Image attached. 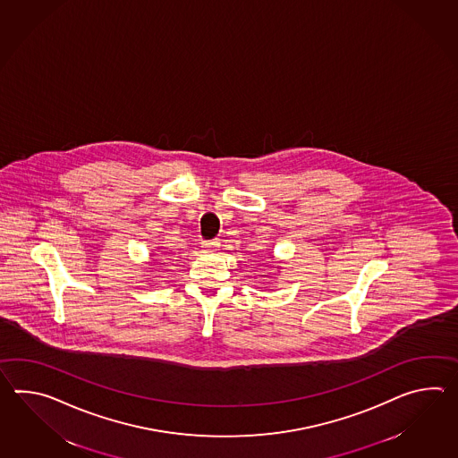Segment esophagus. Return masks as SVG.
I'll list each match as a JSON object with an SVG mask.
<instances>
[{
    "label": "esophagus",
    "mask_w": 458,
    "mask_h": 458,
    "mask_svg": "<svg viewBox=\"0 0 458 458\" xmlns=\"http://www.w3.org/2000/svg\"><path fill=\"white\" fill-rule=\"evenodd\" d=\"M202 248H205L207 251L216 250V248H218V240H207V242H202Z\"/></svg>",
    "instance_id": "obj_1"
}]
</instances>
